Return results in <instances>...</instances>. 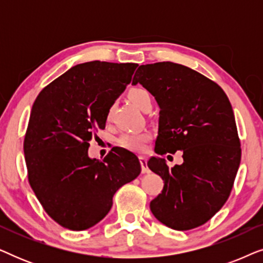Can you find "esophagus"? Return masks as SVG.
Here are the masks:
<instances>
[{
    "label": "esophagus",
    "mask_w": 263,
    "mask_h": 263,
    "mask_svg": "<svg viewBox=\"0 0 263 263\" xmlns=\"http://www.w3.org/2000/svg\"><path fill=\"white\" fill-rule=\"evenodd\" d=\"M139 159H140V164H141L142 174H147V172H148L149 170H148V167H147V159H146V157H140Z\"/></svg>",
    "instance_id": "1"
}]
</instances>
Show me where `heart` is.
Listing matches in <instances>:
<instances>
[{"label": "heart", "mask_w": 263, "mask_h": 263, "mask_svg": "<svg viewBox=\"0 0 263 263\" xmlns=\"http://www.w3.org/2000/svg\"><path fill=\"white\" fill-rule=\"evenodd\" d=\"M128 98L140 110H145L147 106L152 105V99L147 89L142 87H133L129 89ZM112 107H110L106 112V120H110ZM149 140L148 133H127L118 139V145L123 148H127L133 152H142L146 142Z\"/></svg>", "instance_id": "heart-1"}]
</instances>
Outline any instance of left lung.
I'll list each match as a JSON object with an SVG mask.
<instances>
[{"label": "left lung", "mask_w": 263, "mask_h": 263, "mask_svg": "<svg viewBox=\"0 0 263 263\" xmlns=\"http://www.w3.org/2000/svg\"><path fill=\"white\" fill-rule=\"evenodd\" d=\"M136 84L160 107L154 152H183V164L171 168L164 158L147 161L164 181L151 211L167 228H199L224 206L239 167L240 141L231 103L218 84L177 63L140 66L133 79Z\"/></svg>", "instance_id": "left-lung-1"}]
</instances>
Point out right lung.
I'll use <instances>...</instances> for the list:
<instances>
[{
	"instance_id": "1",
	"label": "right lung",
	"mask_w": 263,
	"mask_h": 263,
	"mask_svg": "<svg viewBox=\"0 0 263 263\" xmlns=\"http://www.w3.org/2000/svg\"><path fill=\"white\" fill-rule=\"evenodd\" d=\"M136 63L78 64L39 93L24 153L28 182L44 211L63 228L82 231L109 213L115 193L141 172L134 153L116 148L88 157L89 141L105 128L106 112L130 84Z\"/></svg>"
}]
</instances>
